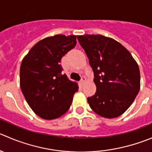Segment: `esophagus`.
Segmentation results:
<instances>
[{"mask_svg": "<svg viewBox=\"0 0 152 152\" xmlns=\"http://www.w3.org/2000/svg\"><path fill=\"white\" fill-rule=\"evenodd\" d=\"M85 82H86V78H85V77H82V79H81V80H80V84L82 85H83L84 84H85Z\"/></svg>", "mask_w": 152, "mask_h": 152, "instance_id": "1", "label": "esophagus"}]
</instances>
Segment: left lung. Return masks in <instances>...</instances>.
Returning <instances> with one entry per match:
<instances>
[{"label": "left lung", "instance_id": "1", "mask_svg": "<svg viewBox=\"0 0 152 152\" xmlns=\"http://www.w3.org/2000/svg\"><path fill=\"white\" fill-rule=\"evenodd\" d=\"M94 73L95 94L88 98L98 115L112 119L122 115L133 103L140 88L137 61L125 47L102 35H78Z\"/></svg>", "mask_w": 152, "mask_h": 152}]
</instances>
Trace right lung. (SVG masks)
Instances as JSON below:
<instances>
[{
  "label": "right lung",
  "instance_id": "obj_1",
  "mask_svg": "<svg viewBox=\"0 0 152 152\" xmlns=\"http://www.w3.org/2000/svg\"><path fill=\"white\" fill-rule=\"evenodd\" d=\"M76 45V35L48 37L35 44L22 60L20 89L29 107L41 118H58L71 105L79 86L63 74L61 59Z\"/></svg>",
  "mask_w": 152,
  "mask_h": 152
}]
</instances>
